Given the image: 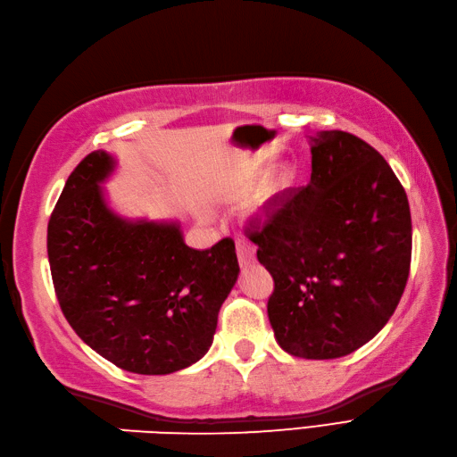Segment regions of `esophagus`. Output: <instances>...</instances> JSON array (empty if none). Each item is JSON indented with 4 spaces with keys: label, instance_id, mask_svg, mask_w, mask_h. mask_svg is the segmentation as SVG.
<instances>
[{
    "label": "esophagus",
    "instance_id": "34e87169",
    "mask_svg": "<svg viewBox=\"0 0 457 457\" xmlns=\"http://www.w3.org/2000/svg\"><path fill=\"white\" fill-rule=\"evenodd\" d=\"M236 249H237V259H239L241 266H247V264L254 262V245L251 241L237 239Z\"/></svg>",
    "mask_w": 457,
    "mask_h": 457
}]
</instances>
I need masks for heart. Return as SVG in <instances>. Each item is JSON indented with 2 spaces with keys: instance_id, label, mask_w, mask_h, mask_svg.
Segmentation results:
<instances>
[{
  "instance_id": "b5f03b06",
  "label": "heart",
  "mask_w": 457,
  "mask_h": 457,
  "mask_svg": "<svg viewBox=\"0 0 457 457\" xmlns=\"http://www.w3.org/2000/svg\"><path fill=\"white\" fill-rule=\"evenodd\" d=\"M282 187H284V179H282V178H274V179L270 181V185H268L266 193H268V195H276L279 189H282Z\"/></svg>"
}]
</instances>
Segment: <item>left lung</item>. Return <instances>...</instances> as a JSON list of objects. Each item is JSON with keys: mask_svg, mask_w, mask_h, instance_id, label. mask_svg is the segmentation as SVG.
<instances>
[{"mask_svg": "<svg viewBox=\"0 0 457 457\" xmlns=\"http://www.w3.org/2000/svg\"><path fill=\"white\" fill-rule=\"evenodd\" d=\"M311 181L266 201L245 226L272 274L268 319L303 359L353 353L400 303L411 266V212L377 150L345 131L312 137Z\"/></svg>", "mask_w": 457, "mask_h": 457, "instance_id": "obj_1", "label": "left lung"}]
</instances>
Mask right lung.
Returning a JSON list of instances; mask_svg holds the SVG:
<instances>
[{
    "label": "right lung",
    "instance_id": "right-lung-1",
    "mask_svg": "<svg viewBox=\"0 0 457 457\" xmlns=\"http://www.w3.org/2000/svg\"><path fill=\"white\" fill-rule=\"evenodd\" d=\"M113 160L96 150L69 175L48 221L57 301L87 345L115 367L170 374L208 347L239 274L236 243L187 247L175 224L125 221L100 191Z\"/></svg>",
    "mask_w": 457,
    "mask_h": 457
}]
</instances>
